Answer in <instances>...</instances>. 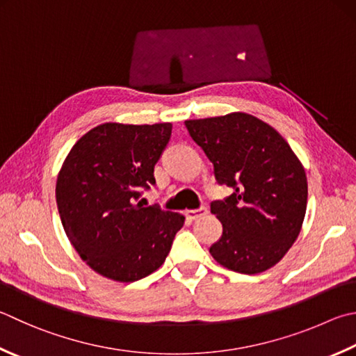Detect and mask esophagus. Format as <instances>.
I'll return each instance as SVG.
<instances>
[{
    "label": "esophagus",
    "instance_id": "34e87169",
    "mask_svg": "<svg viewBox=\"0 0 356 356\" xmlns=\"http://www.w3.org/2000/svg\"><path fill=\"white\" fill-rule=\"evenodd\" d=\"M206 213H207L206 207H200V209H195V211H187L186 212V217L189 218V220H197V218L204 217Z\"/></svg>",
    "mask_w": 356,
    "mask_h": 356
}]
</instances>
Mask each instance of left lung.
<instances>
[{"instance_id":"1","label":"left lung","mask_w":356,"mask_h":356,"mask_svg":"<svg viewBox=\"0 0 356 356\" xmlns=\"http://www.w3.org/2000/svg\"><path fill=\"white\" fill-rule=\"evenodd\" d=\"M184 124L211 159L218 183L234 189L211 206L223 226L211 256L241 274L270 270L302 229L308 195L302 163L279 131L248 113Z\"/></svg>"}]
</instances>
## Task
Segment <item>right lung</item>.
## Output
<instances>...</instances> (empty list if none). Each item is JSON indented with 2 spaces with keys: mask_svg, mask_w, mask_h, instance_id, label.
<instances>
[{
  "mask_svg": "<svg viewBox=\"0 0 356 356\" xmlns=\"http://www.w3.org/2000/svg\"><path fill=\"white\" fill-rule=\"evenodd\" d=\"M172 124L105 122L72 145L56 200L66 237L86 265L116 282L149 276L169 256L184 216L144 206Z\"/></svg>",
  "mask_w": 356,
  "mask_h": 356,
  "instance_id": "right-lung-1",
  "label": "right lung"
}]
</instances>
